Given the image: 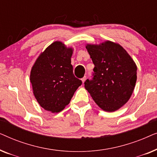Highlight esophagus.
<instances>
[{"label": "esophagus", "mask_w": 157, "mask_h": 157, "mask_svg": "<svg viewBox=\"0 0 157 157\" xmlns=\"http://www.w3.org/2000/svg\"><path fill=\"white\" fill-rule=\"evenodd\" d=\"M86 79V76H84V77H83V78H81V81H82V83H83L85 82Z\"/></svg>", "instance_id": "esophagus-1"}]
</instances>
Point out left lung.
Instances as JSON below:
<instances>
[{"instance_id": "left-lung-1", "label": "left lung", "mask_w": 157, "mask_h": 157, "mask_svg": "<svg viewBox=\"0 0 157 157\" xmlns=\"http://www.w3.org/2000/svg\"><path fill=\"white\" fill-rule=\"evenodd\" d=\"M95 66L94 78L85 89L102 110L113 112L129 100L136 85L137 66L121 45L110 40L86 44Z\"/></svg>"}]
</instances>
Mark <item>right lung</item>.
<instances>
[{
    "instance_id": "1",
    "label": "right lung",
    "mask_w": 157,
    "mask_h": 157,
    "mask_svg": "<svg viewBox=\"0 0 157 157\" xmlns=\"http://www.w3.org/2000/svg\"><path fill=\"white\" fill-rule=\"evenodd\" d=\"M73 51L57 40L40 53L32 66L30 81L34 96L45 110L61 111L82 83L73 72Z\"/></svg>"
}]
</instances>
